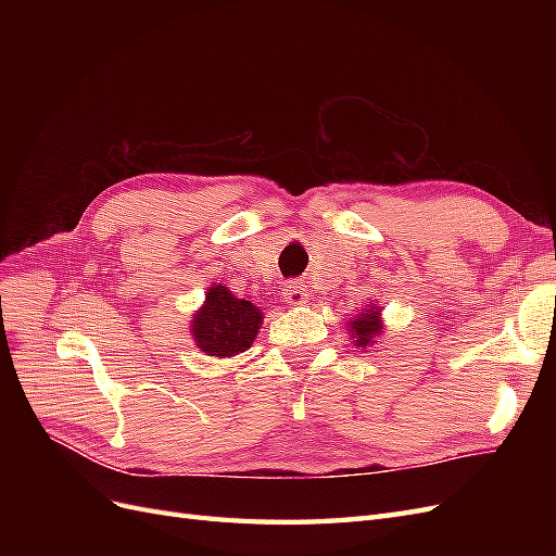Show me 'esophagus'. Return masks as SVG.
Wrapping results in <instances>:
<instances>
[{"instance_id":"obj_1","label":"esophagus","mask_w":556,"mask_h":556,"mask_svg":"<svg viewBox=\"0 0 556 556\" xmlns=\"http://www.w3.org/2000/svg\"><path fill=\"white\" fill-rule=\"evenodd\" d=\"M282 296H285V301H288L290 306H304L306 301H308V288H306L304 282L290 280V282H285Z\"/></svg>"}]
</instances>
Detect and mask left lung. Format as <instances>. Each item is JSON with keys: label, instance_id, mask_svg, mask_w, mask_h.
Listing matches in <instances>:
<instances>
[{"label": "left lung", "instance_id": "1", "mask_svg": "<svg viewBox=\"0 0 556 556\" xmlns=\"http://www.w3.org/2000/svg\"><path fill=\"white\" fill-rule=\"evenodd\" d=\"M348 331L352 333L350 339H355L357 348H371L382 331V319H380V306L374 304L364 308L357 317H352L348 323Z\"/></svg>", "mask_w": 556, "mask_h": 556}]
</instances>
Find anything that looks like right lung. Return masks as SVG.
I'll use <instances>...</instances> for the list:
<instances>
[{"mask_svg":"<svg viewBox=\"0 0 556 556\" xmlns=\"http://www.w3.org/2000/svg\"><path fill=\"white\" fill-rule=\"evenodd\" d=\"M262 311L250 301L233 296L225 285H213L206 301L192 317V336L201 352L211 357H233L257 339Z\"/></svg>","mask_w":556,"mask_h":556,"instance_id":"add662e5","label":"right lung"}]
</instances>
